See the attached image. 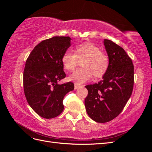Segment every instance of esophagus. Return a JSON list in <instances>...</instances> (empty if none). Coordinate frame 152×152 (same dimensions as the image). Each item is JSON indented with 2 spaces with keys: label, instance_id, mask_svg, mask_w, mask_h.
<instances>
[{
  "label": "esophagus",
  "instance_id": "34e87169",
  "mask_svg": "<svg viewBox=\"0 0 152 152\" xmlns=\"http://www.w3.org/2000/svg\"><path fill=\"white\" fill-rule=\"evenodd\" d=\"M74 86H75V89H79L80 87H81V86L80 85V84H77V83H75L74 84Z\"/></svg>",
  "mask_w": 152,
  "mask_h": 152
}]
</instances>
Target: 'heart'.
I'll return each instance as SVG.
<instances>
[{
    "mask_svg": "<svg viewBox=\"0 0 152 152\" xmlns=\"http://www.w3.org/2000/svg\"><path fill=\"white\" fill-rule=\"evenodd\" d=\"M75 54L70 50H66L61 57V63L67 71L74 69L78 59H83L80 62L82 68L77 69L69 76L68 79L83 84L92 78L93 74L96 78L103 77L109 66V59L107 54L100 51L99 48L93 44L84 42L76 45Z\"/></svg>",
    "mask_w": 152,
    "mask_h": 152,
    "instance_id": "heart-1",
    "label": "heart"
}]
</instances>
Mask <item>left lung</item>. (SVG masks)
I'll return each instance as SVG.
<instances>
[{"mask_svg": "<svg viewBox=\"0 0 152 152\" xmlns=\"http://www.w3.org/2000/svg\"><path fill=\"white\" fill-rule=\"evenodd\" d=\"M109 66L103 80L86 86V112L96 122L113 120L122 111L132 94L134 65L124 49L112 40L104 39Z\"/></svg>", "mask_w": 152, "mask_h": 152, "instance_id": "left-lung-1", "label": "left lung"}]
</instances>
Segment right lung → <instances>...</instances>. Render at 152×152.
I'll use <instances>...</instances> for the list:
<instances>
[{
  "label": "right lung",
  "instance_id": "add662e5",
  "mask_svg": "<svg viewBox=\"0 0 152 152\" xmlns=\"http://www.w3.org/2000/svg\"><path fill=\"white\" fill-rule=\"evenodd\" d=\"M70 37L44 40L34 48L26 59L23 87L27 102L34 111L45 118H53L64 109L65 96L74 89L71 82L59 84L66 77L61 57L70 46Z\"/></svg>",
  "mask_w": 152,
  "mask_h": 152
}]
</instances>
